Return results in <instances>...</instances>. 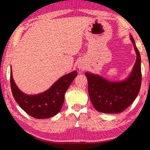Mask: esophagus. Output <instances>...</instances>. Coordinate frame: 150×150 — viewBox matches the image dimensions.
<instances>
[{
	"instance_id": "34e87169",
	"label": "esophagus",
	"mask_w": 150,
	"mask_h": 150,
	"mask_svg": "<svg viewBox=\"0 0 150 150\" xmlns=\"http://www.w3.org/2000/svg\"><path fill=\"white\" fill-rule=\"evenodd\" d=\"M79 67L81 69H84V68H85V66L83 65L82 64V63H80L79 65Z\"/></svg>"
}]
</instances>
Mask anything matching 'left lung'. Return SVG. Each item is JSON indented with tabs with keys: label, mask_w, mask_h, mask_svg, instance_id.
I'll return each instance as SVG.
<instances>
[{
	"label": "left lung",
	"mask_w": 150,
	"mask_h": 150,
	"mask_svg": "<svg viewBox=\"0 0 150 150\" xmlns=\"http://www.w3.org/2000/svg\"><path fill=\"white\" fill-rule=\"evenodd\" d=\"M137 58L132 72L121 82H110L105 79L86 73L88 95L96 110L103 113H119L130 106L138 96L142 83L141 57L133 37L130 36Z\"/></svg>",
	"instance_id": "obj_1"
}]
</instances>
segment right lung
Returning a JSON list of instances; mask_svg holds the SVG:
<instances>
[{
  "instance_id": "1",
  "label": "right lung",
  "mask_w": 150,
  "mask_h": 150,
  "mask_svg": "<svg viewBox=\"0 0 150 150\" xmlns=\"http://www.w3.org/2000/svg\"><path fill=\"white\" fill-rule=\"evenodd\" d=\"M77 75L73 71L59 79L44 93L28 95L18 89L12 78L11 70V86L15 100L26 112L35 118L52 117L59 112L64 103L65 93Z\"/></svg>"
}]
</instances>
